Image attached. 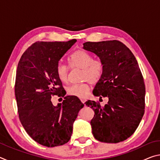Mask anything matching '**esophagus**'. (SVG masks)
I'll use <instances>...</instances> for the list:
<instances>
[{"label":"esophagus","mask_w":160,"mask_h":160,"mask_svg":"<svg viewBox=\"0 0 160 160\" xmlns=\"http://www.w3.org/2000/svg\"><path fill=\"white\" fill-rule=\"evenodd\" d=\"M80 101H81V102H82V103H83V104H84V103H85V102H86V99H84V98H82V99H80Z\"/></svg>","instance_id":"34e87169"}]
</instances>
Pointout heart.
<instances>
[{
  "label": "heart",
  "mask_w": 160,
  "mask_h": 160,
  "mask_svg": "<svg viewBox=\"0 0 160 160\" xmlns=\"http://www.w3.org/2000/svg\"><path fill=\"white\" fill-rule=\"evenodd\" d=\"M68 61L72 69L82 70L81 80L87 82L70 86L67 92L70 96L85 98L90 91L89 82L96 84L102 78L104 71V63L100 58H93L91 53L83 50L75 51L70 56ZM56 72L62 82H68L69 70L66 65L57 63Z\"/></svg>",
  "instance_id": "b5f03b06"
}]
</instances>
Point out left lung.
Wrapping results in <instances>:
<instances>
[{"label": "left lung", "instance_id": "obj_1", "mask_svg": "<svg viewBox=\"0 0 160 160\" xmlns=\"http://www.w3.org/2000/svg\"><path fill=\"white\" fill-rule=\"evenodd\" d=\"M83 48L104 63L93 94L109 99L103 108L94 101L85 102L94 112L90 121L94 137L103 142H122L134 133L145 112V86L138 63L131 51L118 40L88 42Z\"/></svg>", "mask_w": 160, "mask_h": 160}]
</instances>
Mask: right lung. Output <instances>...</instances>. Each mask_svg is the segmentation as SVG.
Instances as JSON below:
<instances>
[{
    "instance_id": "add662e5",
    "label": "right lung",
    "mask_w": 160,
    "mask_h": 160,
    "mask_svg": "<svg viewBox=\"0 0 160 160\" xmlns=\"http://www.w3.org/2000/svg\"><path fill=\"white\" fill-rule=\"evenodd\" d=\"M76 42H37L23 53L18 65L15 94L19 118L29 136L46 147L69 141L74 121L84 107L74 96L64 97L57 107L50 101L52 96L66 95L56 67Z\"/></svg>"
}]
</instances>
